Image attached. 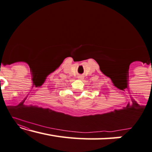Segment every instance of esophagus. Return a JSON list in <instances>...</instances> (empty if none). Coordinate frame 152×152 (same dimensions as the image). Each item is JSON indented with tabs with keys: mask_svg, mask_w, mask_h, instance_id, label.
<instances>
[{
	"mask_svg": "<svg viewBox=\"0 0 152 152\" xmlns=\"http://www.w3.org/2000/svg\"><path fill=\"white\" fill-rule=\"evenodd\" d=\"M78 78L79 79V80H83L84 79V76L83 75H79L78 76Z\"/></svg>",
	"mask_w": 152,
	"mask_h": 152,
	"instance_id": "esophagus-1",
	"label": "esophagus"
}]
</instances>
